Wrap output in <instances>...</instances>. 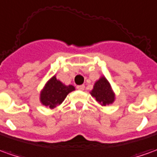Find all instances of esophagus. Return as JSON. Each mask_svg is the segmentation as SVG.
Segmentation results:
<instances>
[{
  "mask_svg": "<svg viewBox=\"0 0 157 157\" xmlns=\"http://www.w3.org/2000/svg\"><path fill=\"white\" fill-rule=\"evenodd\" d=\"M76 88H77L78 90L82 91V90H84V89H85V86H84V85H79V86H77V87H76Z\"/></svg>",
  "mask_w": 157,
  "mask_h": 157,
  "instance_id": "1",
  "label": "esophagus"
}]
</instances>
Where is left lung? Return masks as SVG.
<instances>
[{
  "instance_id": "1",
  "label": "left lung",
  "mask_w": 157,
  "mask_h": 157,
  "mask_svg": "<svg viewBox=\"0 0 157 157\" xmlns=\"http://www.w3.org/2000/svg\"><path fill=\"white\" fill-rule=\"evenodd\" d=\"M90 94L95 98L96 101L104 106L113 104L115 101V94L112 89L109 82L104 76H101L94 83V88Z\"/></svg>"
}]
</instances>
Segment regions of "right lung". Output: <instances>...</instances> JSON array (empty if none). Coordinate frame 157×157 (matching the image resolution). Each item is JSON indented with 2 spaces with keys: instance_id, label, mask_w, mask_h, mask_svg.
<instances>
[{
  "instance_id": "right-lung-1",
  "label": "right lung",
  "mask_w": 157,
  "mask_h": 157,
  "mask_svg": "<svg viewBox=\"0 0 157 157\" xmlns=\"http://www.w3.org/2000/svg\"><path fill=\"white\" fill-rule=\"evenodd\" d=\"M74 90V86H66L54 75L46 82L40 93V102L44 105L53 109L60 105L67 95Z\"/></svg>"
}]
</instances>
